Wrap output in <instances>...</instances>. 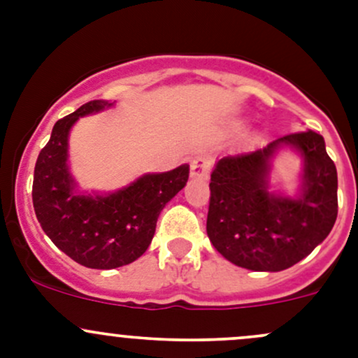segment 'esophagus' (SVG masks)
I'll list each match as a JSON object with an SVG mask.
<instances>
[{"label": "esophagus", "instance_id": "1", "mask_svg": "<svg viewBox=\"0 0 358 358\" xmlns=\"http://www.w3.org/2000/svg\"><path fill=\"white\" fill-rule=\"evenodd\" d=\"M213 159L208 154H199L192 159V164H190V176L194 180H206L209 175V169H211Z\"/></svg>", "mask_w": 358, "mask_h": 358}]
</instances>
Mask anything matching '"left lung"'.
I'll list each match as a JSON object with an SVG mask.
<instances>
[{"mask_svg":"<svg viewBox=\"0 0 358 358\" xmlns=\"http://www.w3.org/2000/svg\"><path fill=\"white\" fill-rule=\"evenodd\" d=\"M284 148L302 159L294 196L271 183L273 159ZM209 190V241L230 263L255 272H280L301 262L329 236L338 216V173L322 135L312 129L218 159Z\"/></svg>","mask_w":358,"mask_h":358,"instance_id":"8db88e82","label":"left lung"}]
</instances>
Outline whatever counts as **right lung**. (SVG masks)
<instances>
[{"instance_id": "right-lung-1", "label": "right lung", "mask_w": 358, "mask_h": 358, "mask_svg": "<svg viewBox=\"0 0 358 358\" xmlns=\"http://www.w3.org/2000/svg\"><path fill=\"white\" fill-rule=\"evenodd\" d=\"M92 100L55 122L32 182L36 218L60 251L88 268L110 270L138 259L152 243L159 213L187 185L189 164L145 173L114 192H83L69 168V133L79 117L114 107Z\"/></svg>"}]
</instances>
